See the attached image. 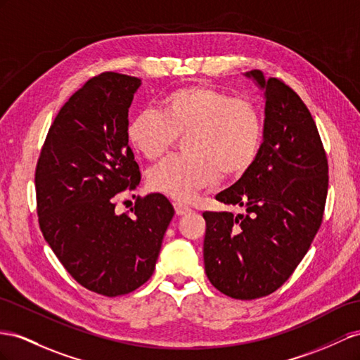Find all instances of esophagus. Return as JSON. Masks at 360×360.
Instances as JSON below:
<instances>
[{"mask_svg": "<svg viewBox=\"0 0 360 360\" xmlns=\"http://www.w3.org/2000/svg\"><path fill=\"white\" fill-rule=\"evenodd\" d=\"M174 211H176V214L178 216H184V214H187V213H190V208L188 207H186V205H182V204H174Z\"/></svg>", "mask_w": 360, "mask_h": 360, "instance_id": "34e87169", "label": "esophagus"}]
</instances>
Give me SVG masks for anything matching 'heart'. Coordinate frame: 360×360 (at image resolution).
I'll list each match as a JSON object with an SVG mask.
<instances>
[{"label":"heart","mask_w":360,"mask_h":360,"mask_svg":"<svg viewBox=\"0 0 360 360\" xmlns=\"http://www.w3.org/2000/svg\"><path fill=\"white\" fill-rule=\"evenodd\" d=\"M263 135L259 105L208 85L169 92L160 110L143 109L127 126L129 143L149 161L161 158L186 136V155L164 160L147 174L153 191L176 202H191L222 173L242 176L259 156Z\"/></svg>","instance_id":"obj_1"}]
</instances>
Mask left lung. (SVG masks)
<instances>
[{
  "instance_id": "1",
  "label": "left lung",
  "mask_w": 360,
  "mask_h": 360,
  "mask_svg": "<svg viewBox=\"0 0 360 360\" xmlns=\"http://www.w3.org/2000/svg\"><path fill=\"white\" fill-rule=\"evenodd\" d=\"M264 89V135L252 167L216 196L245 214L205 211V274L226 297L255 300L289 280L324 216L328 162L315 120L283 80L252 70Z\"/></svg>"
}]
</instances>
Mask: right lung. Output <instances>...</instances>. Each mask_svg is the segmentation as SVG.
I'll return each instance as SVG.
<instances>
[{
	"mask_svg": "<svg viewBox=\"0 0 360 360\" xmlns=\"http://www.w3.org/2000/svg\"><path fill=\"white\" fill-rule=\"evenodd\" d=\"M141 80L106 71L59 110L34 172L39 228L63 268L105 297L131 293L150 278L174 210L152 193L131 214L115 195L135 190L140 167L127 140L129 106Z\"/></svg>",
	"mask_w": 360,
	"mask_h": 360,
	"instance_id": "1",
	"label": "right lung"
}]
</instances>
